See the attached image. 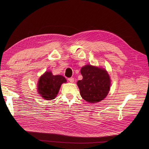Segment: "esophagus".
<instances>
[{
  "label": "esophagus",
  "instance_id": "esophagus-1",
  "mask_svg": "<svg viewBox=\"0 0 149 149\" xmlns=\"http://www.w3.org/2000/svg\"><path fill=\"white\" fill-rule=\"evenodd\" d=\"M68 80L70 83H74V79L73 77H71V78H69V79H68Z\"/></svg>",
  "mask_w": 149,
  "mask_h": 149
}]
</instances>
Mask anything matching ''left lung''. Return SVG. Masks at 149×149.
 <instances>
[{"mask_svg": "<svg viewBox=\"0 0 149 149\" xmlns=\"http://www.w3.org/2000/svg\"><path fill=\"white\" fill-rule=\"evenodd\" d=\"M83 79L77 81L81 97L95 103L104 100L111 88V79L106 69L87 65L81 69Z\"/></svg>", "mask_w": 149, "mask_h": 149, "instance_id": "8db88e82", "label": "left lung"}]
</instances>
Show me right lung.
I'll return each instance as SVG.
<instances>
[{"label": "right lung", "instance_id": "obj_1", "mask_svg": "<svg viewBox=\"0 0 149 149\" xmlns=\"http://www.w3.org/2000/svg\"><path fill=\"white\" fill-rule=\"evenodd\" d=\"M64 83H66V79L63 76L54 75L51 71H46L38 81V94L45 100H53L57 95L61 85Z\"/></svg>", "mask_w": 149, "mask_h": 149}]
</instances>
